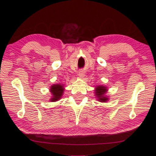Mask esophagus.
I'll list each match as a JSON object with an SVG mask.
<instances>
[{
    "label": "esophagus",
    "instance_id": "1",
    "mask_svg": "<svg viewBox=\"0 0 156 156\" xmlns=\"http://www.w3.org/2000/svg\"><path fill=\"white\" fill-rule=\"evenodd\" d=\"M84 72H83V71H79V76L81 77H83L84 76Z\"/></svg>",
    "mask_w": 156,
    "mask_h": 156
}]
</instances>
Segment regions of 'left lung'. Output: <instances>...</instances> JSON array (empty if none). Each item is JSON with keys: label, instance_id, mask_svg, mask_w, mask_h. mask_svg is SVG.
Returning a JSON list of instances; mask_svg holds the SVG:
<instances>
[{"label": "left lung", "instance_id": "1", "mask_svg": "<svg viewBox=\"0 0 156 156\" xmlns=\"http://www.w3.org/2000/svg\"><path fill=\"white\" fill-rule=\"evenodd\" d=\"M96 89V95L99 98L98 100H100V101L102 102L106 101L108 100V98L105 96L104 94L106 92L107 88L103 86H98Z\"/></svg>", "mask_w": 156, "mask_h": 156}]
</instances>
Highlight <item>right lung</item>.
<instances>
[{
  "label": "right lung",
  "instance_id": "obj_1",
  "mask_svg": "<svg viewBox=\"0 0 156 156\" xmlns=\"http://www.w3.org/2000/svg\"><path fill=\"white\" fill-rule=\"evenodd\" d=\"M50 90L53 96V98L51 99V101H56L60 99L62 96L63 91L64 90L63 85H60V84H55V85L51 86Z\"/></svg>",
  "mask_w": 156,
  "mask_h": 156
}]
</instances>
